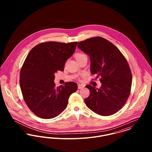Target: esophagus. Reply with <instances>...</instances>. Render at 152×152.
Segmentation results:
<instances>
[{"label": "esophagus", "instance_id": "34e87169", "mask_svg": "<svg viewBox=\"0 0 152 152\" xmlns=\"http://www.w3.org/2000/svg\"><path fill=\"white\" fill-rule=\"evenodd\" d=\"M84 87H85V86L83 85V84H78V88L79 89H83V88H84Z\"/></svg>", "mask_w": 152, "mask_h": 152}]
</instances>
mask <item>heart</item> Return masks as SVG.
<instances>
[{
    "instance_id": "obj_1",
    "label": "heart",
    "mask_w": 152,
    "mask_h": 152,
    "mask_svg": "<svg viewBox=\"0 0 152 152\" xmlns=\"http://www.w3.org/2000/svg\"><path fill=\"white\" fill-rule=\"evenodd\" d=\"M87 55L83 53H77L75 55V58L77 60H80L84 58H86Z\"/></svg>"
}]
</instances>
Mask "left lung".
Listing matches in <instances>:
<instances>
[{
    "label": "left lung",
    "mask_w": 152,
    "mask_h": 152,
    "mask_svg": "<svg viewBox=\"0 0 152 152\" xmlns=\"http://www.w3.org/2000/svg\"><path fill=\"white\" fill-rule=\"evenodd\" d=\"M77 47L89 56L91 72L102 84L100 89L86 86L90 91L84 100L87 107L101 116L116 113L130 95L132 76L127 60L114 44L99 36L81 41Z\"/></svg>",
    "instance_id": "obj_1"
}]
</instances>
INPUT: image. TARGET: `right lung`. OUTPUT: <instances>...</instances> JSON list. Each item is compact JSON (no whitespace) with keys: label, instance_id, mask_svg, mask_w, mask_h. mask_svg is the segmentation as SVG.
Here are the masks:
<instances>
[{"label":"right lung","instance_id":"obj_1","mask_svg":"<svg viewBox=\"0 0 152 152\" xmlns=\"http://www.w3.org/2000/svg\"><path fill=\"white\" fill-rule=\"evenodd\" d=\"M77 42H47L39 44L28 53L20 73L23 99L36 116L52 118L65 110L68 99L77 90L74 82L55 87V73L64 71L66 61L76 50Z\"/></svg>","mask_w":152,"mask_h":152}]
</instances>
